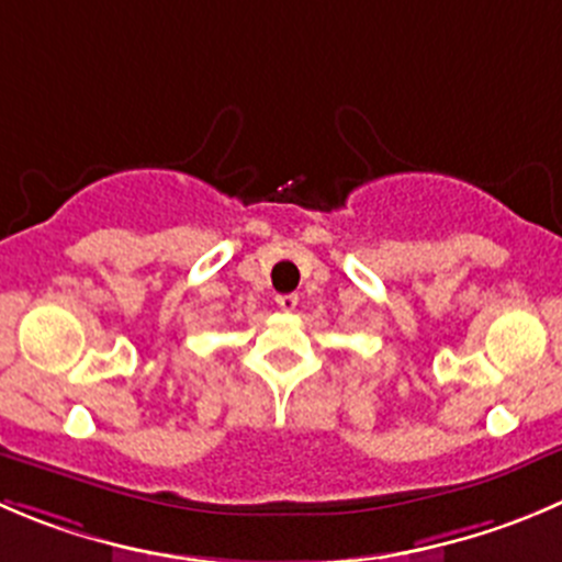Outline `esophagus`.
<instances>
[{"label":"esophagus","instance_id":"34e87169","mask_svg":"<svg viewBox=\"0 0 562 562\" xmlns=\"http://www.w3.org/2000/svg\"><path fill=\"white\" fill-rule=\"evenodd\" d=\"M276 303L281 312H295L297 308V295L295 292H286V295H276Z\"/></svg>","mask_w":562,"mask_h":562}]
</instances>
